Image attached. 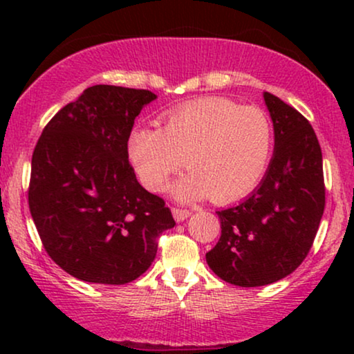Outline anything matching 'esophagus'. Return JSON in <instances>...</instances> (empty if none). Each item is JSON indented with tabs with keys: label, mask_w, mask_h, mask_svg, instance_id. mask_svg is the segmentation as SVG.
I'll return each mask as SVG.
<instances>
[{
	"label": "esophagus",
	"mask_w": 354,
	"mask_h": 354,
	"mask_svg": "<svg viewBox=\"0 0 354 354\" xmlns=\"http://www.w3.org/2000/svg\"><path fill=\"white\" fill-rule=\"evenodd\" d=\"M172 214H174V219H176L177 222H182V221H185L187 217H190L192 211L182 209V207H172Z\"/></svg>",
	"instance_id": "1"
}]
</instances>
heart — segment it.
Wrapping results in <instances>:
<instances>
[{
    "label": "heart",
    "mask_w": 354,
    "mask_h": 354,
    "mask_svg": "<svg viewBox=\"0 0 354 354\" xmlns=\"http://www.w3.org/2000/svg\"><path fill=\"white\" fill-rule=\"evenodd\" d=\"M274 148L268 114L254 106L211 96L171 111L162 130L130 133L129 156L140 182L153 192L185 162L190 172L174 187L180 198L209 195L216 203L239 201L259 185Z\"/></svg>",
    "instance_id": "obj_1"
}]
</instances>
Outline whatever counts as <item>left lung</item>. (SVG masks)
<instances>
[{
    "mask_svg": "<svg viewBox=\"0 0 354 354\" xmlns=\"http://www.w3.org/2000/svg\"><path fill=\"white\" fill-rule=\"evenodd\" d=\"M275 149L261 185L245 201L217 211L221 239L206 253L217 277L263 287L292 274L306 258L326 207L322 151L309 120L264 93Z\"/></svg>",
    "mask_w": 354,
    "mask_h": 354,
    "instance_id": "8db88e82",
    "label": "left lung"
}]
</instances>
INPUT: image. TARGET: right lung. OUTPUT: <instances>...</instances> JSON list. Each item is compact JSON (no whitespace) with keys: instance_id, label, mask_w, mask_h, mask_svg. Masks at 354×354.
Listing matches in <instances>:
<instances>
[{"instance_id":"1","label":"right lung","mask_w":354,"mask_h":354,"mask_svg":"<svg viewBox=\"0 0 354 354\" xmlns=\"http://www.w3.org/2000/svg\"><path fill=\"white\" fill-rule=\"evenodd\" d=\"M148 90L95 85L57 111L32 156L28 207L43 248L75 279L124 285L156 258L176 225L161 196L140 185L129 137Z\"/></svg>"}]
</instances>
